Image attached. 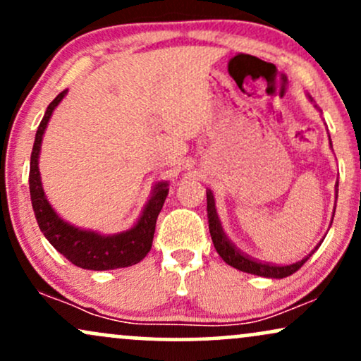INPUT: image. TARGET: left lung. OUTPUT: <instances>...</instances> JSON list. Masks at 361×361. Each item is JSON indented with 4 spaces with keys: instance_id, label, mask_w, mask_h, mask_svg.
Returning <instances> with one entry per match:
<instances>
[{
    "instance_id": "obj_1",
    "label": "left lung",
    "mask_w": 361,
    "mask_h": 361,
    "mask_svg": "<svg viewBox=\"0 0 361 361\" xmlns=\"http://www.w3.org/2000/svg\"><path fill=\"white\" fill-rule=\"evenodd\" d=\"M338 186V185H336ZM338 193V190H336ZM207 214H209V231L210 235H212V243L215 246V251L221 255V258L226 261L227 264L231 267L238 268V270L246 271V273H252V275H258V276H267V279H285V276H290L292 273H295L305 261L309 259V256L312 255L310 252L309 256H305L304 259L297 261V263L292 264H271V263H263V261L258 259H252L251 256L244 255L234 246L233 243L229 241L226 233H224L221 221H219V215L217 210H215V200H214V195L210 190H207Z\"/></svg>"
}]
</instances>
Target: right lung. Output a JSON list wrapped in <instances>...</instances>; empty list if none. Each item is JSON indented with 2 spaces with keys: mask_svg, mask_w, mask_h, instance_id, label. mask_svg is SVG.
I'll return each mask as SVG.
<instances>
[{
  "mask_svg": "<svg viewBox=\"0 0 361 361\" xmlns=\"http://www.w3.org/2000/svg\"><path fill=\"white\" fill-rule=\"evenodd\" d=\"M64 94L66 90L57 94L45 110L42 122L37 128L34 149H32L28 183H30V198L35 219L47 241L76 267L97 271L132 267V264L146 258L147 252L151 251L157 215L163 209L169 190L168 183L161 181L154 186V192H152L146 209H144L139 221L135 222V226L120 234L102 235L93 233V231L78 229L71 224L62 221L45 198L42 183H40L39 152L49 118H51L54 109L64 98Z\"/></svg>",
  "mask_w": 361,
  "mask_h": 361,
  "instance_id": "1",
  "label": "right lung"
}]
</instances>
